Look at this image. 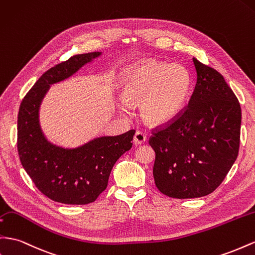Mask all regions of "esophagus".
I'll return each instance as SVG.
<instances>
[{"label": "esophagus", "instance_id": "1", "mask_svg": "<svg viewBox=\"0 0 255 255\" xmlns=\"http://www.w3.org/2000/svg\"><path fill=\"white\" fill-rule=\"evenodd\" d=\"M133 141H134V143L136 144V146H138V144H141V143H143L144 141H146V136H144V134L142 132H139V130H137V132L134 135Z\"/></svg>", "mask_w": 255, "mask_h": 255}]
</instances>
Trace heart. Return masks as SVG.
<instances>
[{"instance_id":"obj_1","label":"heart","mask_w":255,"mask_h":255,"mask_svg":"<svg viewBox=\"0 0 255 255\" xmlns=\"http://www.w3.org/2000/svg\"><path fill=\"white\" fill-rule=\"evenodd\" d=\"M191 78L180 64L149 61L134 66L123 80L122 99L140 105L149 125H166L182 113L188 102Z\"/></svg>"}]
</instances>
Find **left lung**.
<instances>
[{"label": "left lung", "mask_w": 255, "mask_h": 255, "mask_svg": "<svg viewBox=\"0 0 255 255\" xmlns=\"http://www.w3.org/2000/svg\"><path fill=\"white\" fill-rule=\"evenodd\" d=\"M196 85L189 105L150 137L156 188L174 198L212 193L235 163L242 109L223 76L193 58Z\"/></svg>", "instance_id": "left-lung-1"}]
</instances>
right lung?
<instances>
[{"mask_svg":"<svg viewBox=\"0 0 255 255\" xmlns=\"http://www.w3.org/2000/svg\"><path fill=\"white\" fill-rule=\"evenodd\" d=\"M102 56L77 54L44 73L27 92L18 114V153L26 174L44 195L54 202L86 205L107 188L115 163L132 148L134 129L117 136L95 137L76 148L47 139L39 123V108L50 86L76 74Z\"/></svg>","mask_w":255,"mask_h":255,"instance_id":"add662e5","label":"right lung"}]
</instances>
